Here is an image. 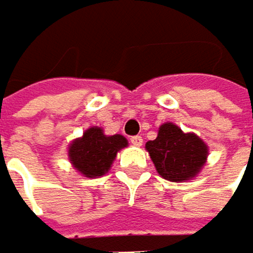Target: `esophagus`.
Instances as JSON below:
<instances>
[{
    "instance_id": "1",
    "label": "esophagus",
    "mask_w": 253,
    "mask_h": 253,
    "mask_svg": "<svg viewBox=\"0 0 253 253\" xmlns=\"http://www.w3.org/2000/svg\"><path fill=\"white\" fill-rule=\"evenodd\" d=\"M130 143H132L133 146H141V144H143V138L139 136V135H135V136L130 138Z\"/></svg>"
}]
</instances>
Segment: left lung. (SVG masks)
<instances>
[{"label":"left lung","mask_w":253,"mask_h":253,"mask_svg":"<svg viewBox=\"0 0 253 253\" xmlns=\"http://www.w3.org/2000/svg\"><path fill=\"white\" fill-rule=\"evenodd\" d=\"M146 149L157 172L173 183L194 178L208 158V146L195 133H184L172 123L163 124L158 136L147 141Z\"/></svg>","instance_id":"8db88e82"}]
</instances>
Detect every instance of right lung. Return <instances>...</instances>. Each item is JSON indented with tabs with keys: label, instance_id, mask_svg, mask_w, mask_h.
<instances>
[{
	"label": "right lung",
	"instance_id": "1",
	"mask_svg": "<svg viewBox=\"0 0 253 253\" xmlns=\"http://www.w3.org/2000/svg\"><path fill=\"white\" fill-rule=\"evenodd\" d=\"M127 146L123 135L107 136L99 127H90L69 147L74 168L89 178L103 176L114 163L117 152Z\"/></svg>",
	"mask_w": 253,
	"mask_h": 253
}]
</instances>
